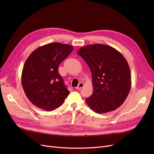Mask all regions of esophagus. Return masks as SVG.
<instances>
[{
    "label": "esophagus",
    "mask_w": 154,
    "mask_h": 154,
    "mask_svg": "<svg viewBox=\"0 0 154 154\" xmlns=\"http://www.w3.org/2000/svg\"><path fill=\"white\" fill-rule=\"evenodd\" d=\"M83 86H84V83H82V82H80V83H79V85H78V87H76V89H81L83 87Z\"/></svg>",
    "instance_id": "34e87169"
}]
</instances>
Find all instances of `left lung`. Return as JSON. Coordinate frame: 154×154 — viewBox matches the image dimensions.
<instances>
[{
	"instance_id": "1",
	"label": "left lung",
	"mask_w": 154,
	"mask_h": 154,
	"mask_svg": "<svg viewBox=\"0 0 154 154\" xmlns=\"http://www.w3.org/2000/svg\"><path fill=\"white\" fill-rule=\"evenodd\" d=\"M77 53L92 73L93 92L85 100L87 104L98 114L117 109L131 88L130 70L125 57L111 46L100 44L84 46Z\"/></svg>"
}]
</instances>
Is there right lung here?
Wrapping results in <instances>:
<instances>
[{
	"mask_svg": "<svg viewBox=\"0 0 154 154\" xmlns=\"http://www.w3.org/2000/svg\"><path fill=\"white\" fill-rule=\"evenodd\" d=\"M73 50L71 45L53 42L35 49L27 58L22 72V85L27 98L38 108H58L69 91L58 72V66Z\"/></svg>",
	"mask_w": 154,
	"mask_h": 154,
	"instance_id": "add662e5",
	"label": "right lung"
}]
</instances>
